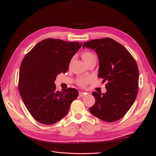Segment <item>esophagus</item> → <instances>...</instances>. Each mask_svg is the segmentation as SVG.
<instances>
[{"label":"esophagus","mask_w":156,"mask_h":156,"mask_svg":"<svg viewBox=\"0 0 156 156\" xmlns=\"http://www.w3.org/2000/svg\"><path fill=\"white\" fill-rule=\"evenodd\" d=\"M85 93H84V92H79V96L80 97H84L85 96Z\"/></svg>","instance_id":"esophagus-1"}]
</instances>
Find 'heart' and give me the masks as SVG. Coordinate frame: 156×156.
Listing matches in <instances>:
<instances>
[{
    "label": "heart",
    "mask_w": 156,
    "mask_h": 156,
    "mask_svg": "<svg viewBox=\"0 0 156 156\" xmlns=\"http://www.w3.org/2000/svg\"><path fill=\"white\" fill-rule=\"evenodd\" d=\"M81 57H82L83 60L87 64L91 61L94 59H96V55L90 51H85L81 54ZM73 60L71 59L69 62V66L71 65ZM91 81V78L90 76H81L77 79L76 83L77 85L81 87H86Z\"/></svg>",
    "instance_id": "heart-1"
}]
</instances>
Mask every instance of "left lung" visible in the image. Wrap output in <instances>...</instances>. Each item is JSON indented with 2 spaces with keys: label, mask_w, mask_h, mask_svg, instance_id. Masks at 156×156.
Instances as JSON below:
<instances>
[{
  "label": "left lung",
  "mask_w": 156,
  "mask_h": 156,
  "mask_svg": "<svg viewBox=\"0 0 156 156\" xmlns=\"http://www.w3.org/2000/svg\"><path fill=\"white\" fill-rule=\"evenodd\" d=\"M95 50L99 61L98 77L104 79L107 91L94 92L95 104L89 109L95 117L114 122L123 117L135 101L139 71L136 62L127 49L112 38L92 40L83 48Z\"/></svg>",
  "instance_id": "1"
}]
</instances>
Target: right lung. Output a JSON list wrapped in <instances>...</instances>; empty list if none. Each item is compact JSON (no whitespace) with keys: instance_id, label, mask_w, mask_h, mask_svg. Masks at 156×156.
<instances>
[{"instance_id":"obj_1","label":"right lung","mask_w":156,"mask_h":156,"mask_svg":"<svg viewBox=\"0 0 156 156\" xmlns=\"http://www.w3.org/2000/svg\"><path fill=\"white\" fill-rule=\"evenodd\" d=\"M82 43L47 38L38 43L23 59L18 89L31 115L44 125H52L68 112L76 99V89L56 90L55 80L61 73H66L69 62Z\"/></svg>"}]
</instances>
